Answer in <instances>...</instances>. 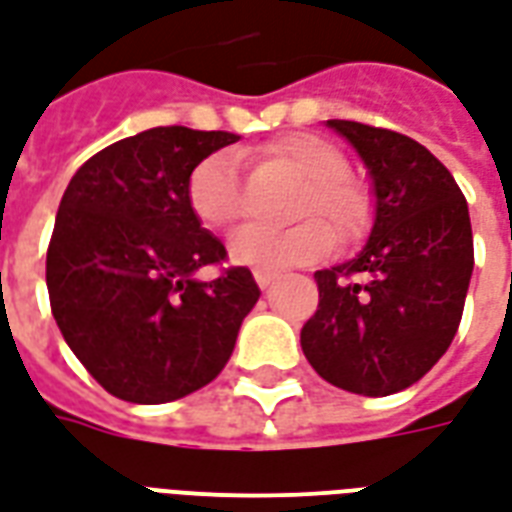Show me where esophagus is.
Masks as SVG:
<instances>
[{"label":"esophagus","instance_id":"1","mask_svg":"<svg viewBox=\"0 0 512 512\" xmlns=\"http://www.w3.org/2000/svg\"><path fill=\"white\" fill-rule=\"evenodd\" d=\"M276 274H271V271H255V282L260 285V290H266V287L274 285Z\"/></svg>","mask_w":512,"mask_h":512}]
</instances>
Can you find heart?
Segmentation results:
<instances>
[{
	"label": "heart",
	"mask_w": 512,
	"mask_h": 512,
	"mask_svg": "<svg viewBox=\"0 0 512 512\" xmlns=\"http://www.w3.org/2000/svg\"><path fill=\"white\" fill-rule=\"evenodd\" d=\"M268 157L282 162L304 179L295 214H320L339 238H355L369 225V192L347 176V157L331 140L317 135H290L268 146ZM189 206L208 227H230L244 214V184L238 160L230 151H217L200 162L189 176ZM328 224V225H329ZM327 225V226H328ZM320 219H306L287 230L249 225L227 241L230 260L257 271L309 266L333 249V234Z\"/></svg>",
	"instance_id": "b5f03b06"
}]
</instances>
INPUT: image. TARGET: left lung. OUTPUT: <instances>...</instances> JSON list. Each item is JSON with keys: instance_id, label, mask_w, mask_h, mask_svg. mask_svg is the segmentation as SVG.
Listing matches in <instances>:
<instances>
[{"instance_id": "left-lung-1", "label": "left lung", "mask_w": 512, "mask_h": 512, "mask_svg": "<svg viewBox=\"0 0 512 512\" xmlns=\"http://www.w3.org/2000/svg\"><path fill=\"white\" fill-rule=\"evenodd\" d=\"M372 181L374 222L358 255L314 274L320 304L301 328L306 361L361 396L410 388L461 323L475 252L467 200L418 140L331 119Z\"/></svg>"}]
</instances>
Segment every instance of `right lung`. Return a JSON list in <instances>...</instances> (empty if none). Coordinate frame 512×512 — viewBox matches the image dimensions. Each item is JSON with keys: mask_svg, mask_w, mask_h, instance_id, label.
Masks as SVG:
<instances>
[{"mask_svg": "<svg viewBox=\"0 0 512 512\" xmlns=\"http://www.w3.org/2000/svg\"><path fill=\"white\" fill-rule=\"evenodd\" d=\"M236 140L154 127L97 151L64 189L45 257L51 312L116 399L165 404L208 385L260 298L249 268L198 279L227 252L189 206V176Z\"/></svg>", "mask_w": 512, "mask_h": 512, "instance_id": "1", "label": "right lung"}]
</instances>
